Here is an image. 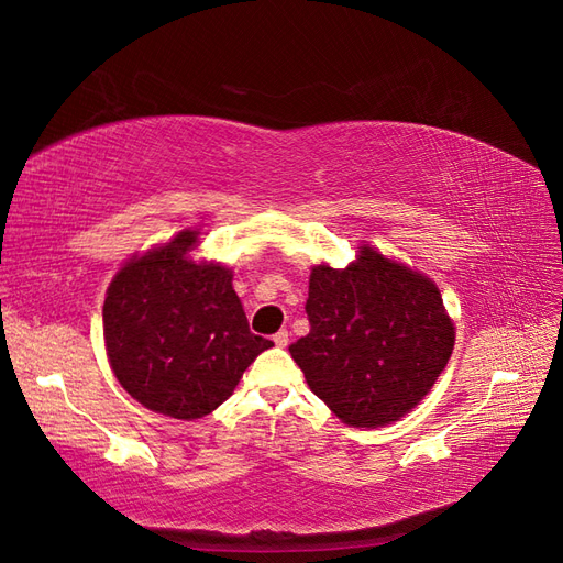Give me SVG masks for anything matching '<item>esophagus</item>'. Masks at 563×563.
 Segmentation results:
<instances>
[{
	"label": "esophagus",
	"instance_id": "esophagus-1",
	"mask_svg": "<svg viewBox=\"0 0 563 563\" xmlns=\"http://www.w3.org/2000/svg\"><path fill=\"white\" fill-rule=\"evenodd\" d=\"M287 341H290V335H287V331L283 329V331H278L276 335H273V343H276L278 347H285L287 345Z\"/></svg>",
	"mask_w": 563,
	"mask_h": 563
}]
</instances>
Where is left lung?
Masks as SVG:
<instances>
[{
    "instance_id": "left-lung-1",
    "label": "left lung",
    "mask_w": 563,
    "mask_h": 563,
    "mask_svg": "<svg viewBox=\"0 0 563 563\" xmlns=\"http://www.w3.org/2000/svg\"><path fill=\"white\" fill-rule=\"evenodd\" d=\"M311 331L290 345L313 396L347 427H388L412 412L455 343L437 283L360 242L345 268L311 266Z\"/></svg>"
}]
</instances>
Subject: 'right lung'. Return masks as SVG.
<instances>
[{"mask_svg":"<svg viewBox=\"0 0 563 563\" xmlns=\"http://www.w3.org/2000/svg\"><path fill=\"white\" fill-rule=\"evenodd\" d=\"M187 228L129 256L104 292L102 338L117 382L143 408L201 420L225 402L244 369L273 343L254 335L232 268L196 258Z\"/></svg>","mask_w":563,"mask_h":563,"instance_id":"add662e5","label":"right lung"}]
</instances>
